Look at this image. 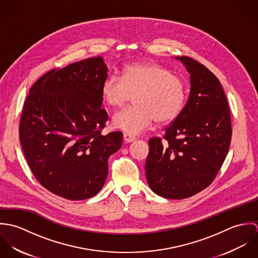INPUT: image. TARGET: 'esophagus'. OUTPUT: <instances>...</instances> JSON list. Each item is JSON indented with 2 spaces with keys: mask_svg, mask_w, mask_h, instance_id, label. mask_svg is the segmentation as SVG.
<instances>
[{
  "mask_svg": "<svg viewBox=\"0 0 258 258\" xmlns=\"http://www.w3.org/2000/svg\"><path fill=\"white\" fill-rule=\"evenodd\" d=\"M123 138H124V141H125L126 143H131V142H133V141L136 140V138H135L133 135L129 134V133H124Z\"/></svg>",
  "mask_w": 258,
  "mask_h": 258,
  "instance_id": "1",
  "label": "esophagus"
}]
</instances>
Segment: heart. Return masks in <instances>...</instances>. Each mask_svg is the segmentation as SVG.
<instances>
[{
    "instance_id": "obj_1",
    "label": "heart",
    "mask_w": 258,
    "mask_h": 258,
    "mask_svg": "<svg viewBox=\"0 0 258 258\" xmlns=\"http://www.w3.org/2000/svg\"><path fill=\"white\" fill-rule=\"evenodd\" d=\"M101 94L113 108L126 105L134 96L135 106L113 116V126L130 134H139L156 120L168 123L184 107L186 90L184 81L168 69L155 62L127 64L122 78L109 74L103 81Z\"/></svg>"
}]
</instances>
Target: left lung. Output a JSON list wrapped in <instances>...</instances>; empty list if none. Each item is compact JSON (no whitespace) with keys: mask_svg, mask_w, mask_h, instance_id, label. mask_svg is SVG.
Returning a JSON list of instances; mask_svg holds the SVG:
<instances>
[{"mask_svg":"<svg viewBox=\"0 0 258 258\" xmlns=\"http://www.w3.org/2000/svg\"><path fill=\"white\" fill-rule=\"evenodd\" d=\"M190 90L181 113L160 138L149 140L145 170L150 188L171 200L189 198L212 184L231 141L230 113L217 76L187 56Z\"/></svg>","mask_w":258,"mask_h":258,"instance_id":"obj_1","label":"left lung"}]
</instances>
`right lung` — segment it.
<instances>
[{
    "label": "right lung",
    "mask_w": 258,
    "mask_h": 258,
    "mask_svg": "<svg viewBox=\"0 0 258 258\" xmlns=\"http://www.w3.org/2000/svg\"><path fill=\"white\" fill-rule=\"evenodd\" d=\"M108 68L101 56L43 74L30 89L20 122V141L39 184L72 201L95 196L108 175V158L122 145L108 120L101 87Z\"/></svg>",
    "instance_id": "add662e5"
}]
</instances>
